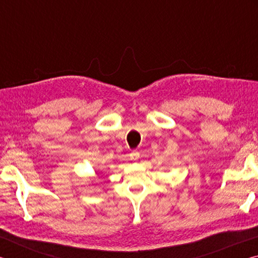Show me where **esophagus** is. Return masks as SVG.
<instances>
[{
	"instance_id": "esophagus-1",
	"label": "esophagus",
	"mask_w": 258,
	"mask_h": 258,
	"mask_svg": "<svg viewBox=\"0 0 258 258\" xmlns=\"http://www.w3.org/2000/svg\"><path fill=\"white\" fill-rule=\"evenodd\" d=\"M140 158V154L138 151H133V152H131V155H130V159L131 160H138Z\"/></svg>"
}]
</instances>
